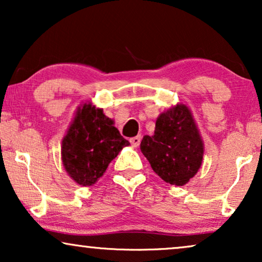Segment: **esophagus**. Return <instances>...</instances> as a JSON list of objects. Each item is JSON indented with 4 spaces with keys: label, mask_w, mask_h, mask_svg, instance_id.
Wrapping results in <instances>:
<instances>
[{
    "label": "esophagus",
    "mask_w": 262,
    "mask_h": 262,
    "mask_svg": "<svg viewBox=\"0 0 262 262\" xmlns=\"http://www.w3.org/2000/svg\"><path fill=\"white\" fill-rule=\"evenodd\" d=\"M130 143L134 148H137V146L139 145V143H141V136H136V137L130 138Z\"/></svg>",
    "instance_id": "esophagus-1"
}]
</instances>
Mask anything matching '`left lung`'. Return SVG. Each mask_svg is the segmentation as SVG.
<instances>
[{"instance_id": "left-lung-1", "label": "left lung", "mask_w": 262, "mask_h": 262, "mask_svg": "<svg viewBox=\"0 0 262 262\" xmlns=\"http://www.w3.org/2000/svg\"><path fill=\"white\" fill-rule=\"evenodd\" d=\"M143 155L159 177L168 184L182 186L202 166L204 144L191 111L177 105L156 120L154 136L141 142Z\"/></svg>"}]
</instances>
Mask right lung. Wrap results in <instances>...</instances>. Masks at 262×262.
<instances>
[{
	"mask_svg": "<svg viewBox=\"0 0 262 262\" xmlns=\"http://www.w3.org/2000/svg\"><path fill=\"white\" fill-rule=\"evenodd\" d=\"M128 144L102 110L84 103L77 110L73 124L63 138L64 168L78 185L92 186L102 177L123 146Z\"/></svg>",
	"mask_w": 262,
	"mask_h": 262,
	"instance_id": "obj_1",
	"label": "right lung"
}]
</instances>
